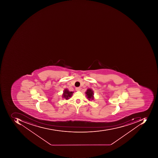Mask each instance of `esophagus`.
I'll return each mask as SVG.
<instances>
[{
  "instance_id": "1",
  "label": "esophagus",
  "mask_w": 158,
  "mask_h": 158,
  "mask_svg": "<svg viewBox=\"0 0 158 158\" xmlns=\"http://www.w3.org/2000/svg\"><path fill=\"white\" fill-rule=\"evenodd\" d=\"M75 90L77 91H80L81 90V88L80 87H77L75 88Z\"/></svg>"
}]
</instances>
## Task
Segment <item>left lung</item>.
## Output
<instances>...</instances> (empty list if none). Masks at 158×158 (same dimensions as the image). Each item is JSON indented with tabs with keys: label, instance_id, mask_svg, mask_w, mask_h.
<instances>
[{
	"label": "left lung",
	"instance_id": "8db88e82",
	"mask_svg": "<svg viewBox=\"0 0 158 158\" xmlns=\"http://www.w3.org/2000/svg\"><path fill=\"white\" fill-rule=\"evenodd\" d=\"M85 94H86V96L88 99V100H93V99H94V94L92 89H87Z\"/></svg>",
	"mask_w": 158,
	"mask_h": 158
}]
</instances>
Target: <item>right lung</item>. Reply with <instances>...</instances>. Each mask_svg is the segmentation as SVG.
I'll use <instances>...</instances> for the list:
<instances>
[{"label": "right lung", "mask_w": 158, "mask_h": 158, "mask_svg": "<svg viewBox=\"0 0 158 158\" xmlns=\"http://www.w3.org/2000/svg\"><path fill=\"white\" fill-rule=\"evenodd\" d=\"M73 93V92H69L67 89H65L63 94V97L66 100H68L70 97H71Z\"/></svg>", "instance_id": "add662e5"}]
</instances>
